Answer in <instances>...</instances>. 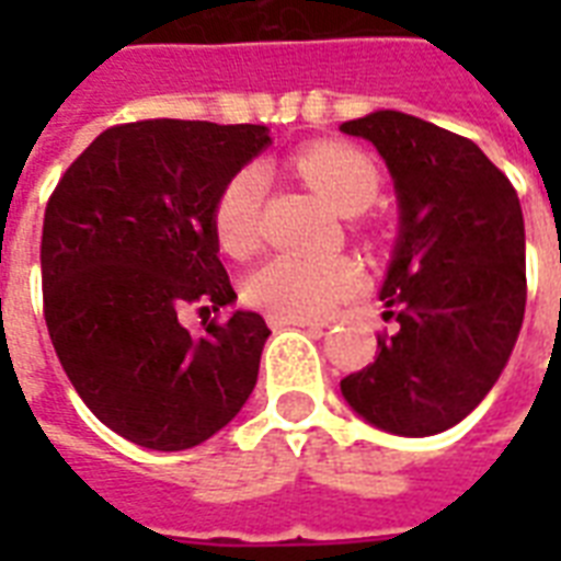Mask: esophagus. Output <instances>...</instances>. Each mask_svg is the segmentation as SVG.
I'll return each instance as SVG.
<instances>
[{"label":"esophagus","mask_w":561,"mask_h":561,"mask_svg":"<svg viewBox=\"0 0 561 561\" xmlns=\"http://www.w3.org/2000/svg\"><path fill=\"white\" fill-rule=\"evenodd\" d=\"M267 323H271L273 329H290V325H297V329H323V325L314 323V320H302V317H282V314H271L267 317Z\"/></svg>","instance_id":"34e87169"}]
</instances>
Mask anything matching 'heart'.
I'll return each mask as SVG.
<instances>
[{"instance_id":"heart-1","label":"heart","mask_w":561,"mask_h":561,"mask_svg":"<svg viewBox=\"0 0 561 561\" xmlns=\"http://www.w3.org/2000/svg\"><path fill=\"white\" fill-rule=\"evenodd\" d=\"M294 169L343 215H358L378 197L381 178L367 153L341 142H314L294 153ZM267 178L259 165H244L215 194L211 232L229 255L244 259L262 241ZM364 271L350 255L276 253L259 264L244 285L253 306L282 317L314 320L358 294Z\"/></svg>"}]
</instances>
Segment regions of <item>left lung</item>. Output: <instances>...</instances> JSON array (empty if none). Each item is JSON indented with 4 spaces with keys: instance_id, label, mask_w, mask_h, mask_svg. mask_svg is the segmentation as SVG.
Returning a JSON list of instances; mask_svg holds the SVG:
<instances>
[{
    "instance_id": "left-lung-1",
    "label": "left lung",
    "mask_w": 561,
    "mask_h": 561,
    "mask_svg": "<svg viewBox=\"0 0 561 561\" xmlns=\"http://www.w3.org/2000/svg\"><path fill=\"white\" fill-rule=\"evenodd\" d=\"M341 130L378 148L401 209L381 288L399 329L378 334L375 360L341 392L381 431L439 434L486 399L522 332V203L478 145L425 118L378 110Z\"/></svg>"
}]
</instances>
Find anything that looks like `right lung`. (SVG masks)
<instances>
[{
	"instance_id": "add662e5",
	"label": "right lung",
	"mask_w": 561,
	"mask_h": 561,
	"mask_svg": "<svg viewBox=\"0 0 561 561\" xmlns=\"http://www.w3.org/2000/svg\"><path fill=\"white\" fill-rule=\"evenodd\" d=\"M271 142L264 125L145 118L107 127L46 203L43 317L69 381L130 443L183 451L218 434L259 378L253 311L203 334L186 308L236 299L211 232L215 194Z\"/></svg>"
}]
</instances>
